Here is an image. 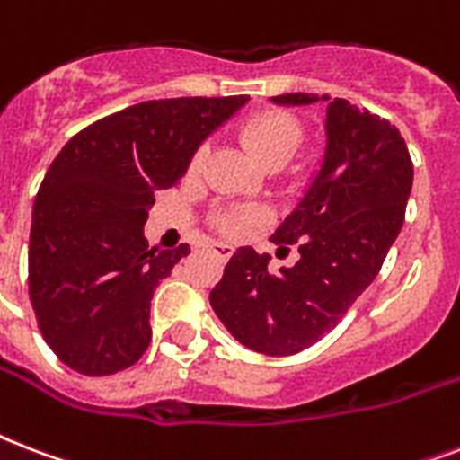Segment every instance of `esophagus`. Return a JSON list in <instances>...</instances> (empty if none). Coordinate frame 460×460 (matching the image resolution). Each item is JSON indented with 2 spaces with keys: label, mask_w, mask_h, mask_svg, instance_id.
Masks as SVG:
<instances>
[{
  "label": "esophagus",
  "mask_w": 460,
  "mask_h": 460,
  "mask_svg": "<svg viewBox=\"0 0 460 460\" xmlns=\"http://www.w3.org/2000/svg\"><path fill=\"white\" fill-rule=\"evenodd\" d=\"M209 251L222 260H229L231 255H234V248H231L229 243H224V241H212V243H209Z\"/></svg>",
  "instance_id": "esophagus-1"
}]
</instances>
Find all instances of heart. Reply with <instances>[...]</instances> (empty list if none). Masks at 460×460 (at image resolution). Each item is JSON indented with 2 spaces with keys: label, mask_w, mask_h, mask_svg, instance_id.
Wrapping results in <instances>:
<instances>
[{
  "label": "heart",
  "mask_w": 460,
  "mask_h": 460,
  "mask_svg": "<svg viewBox=\"0 0 460 460\" xmlns=\"http://www.w3.org/2000/svg\"><path fill=\"white\" fill-rule=\"evenodd\" d=\"M241 138H243L248 153L258 159L260 164H272V162L284 164L296 153V147L301 146L303 126L288 111L265 110L245 121L241 128ZM202 157H205V147H198L190 159V169H198ZM260 219H262V209L238 208L219 215V226L226 234L243 236L255 224H260Z\"/></svg>",
  "instance_id": "1"
}]
</instances>
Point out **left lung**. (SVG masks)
<instances>
[{
    "mask_svg": "<svg viewBox=\"0 0 460 460\" xmlns=\"http://www.w3.org/2000/svg\"><path fill=\"white\" fill-rule=\"evenodd\" d=\"M272 100L313 104L329 95ZM324 126L322 169L270 238L279 251L298 245V262L270 272L267 255L238 248L209 294L234 339L265 356H294L332 332L379 274L406 217L413 162L399 128L341 97L327 104Z\"/></svg>",
    "mask_w": 460,
    "mask_h": 460,
    "instance_id": "left-lung-1",
    "label": "left lung"
}]
</instances>
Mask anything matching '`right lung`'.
I'll use <instances>...</instances> for the list:
<instances>
[{
  "instance_id": "1",
  "label": "right lung",
  "mask_w": 460,
  "mask_h": 460,
  "mask_svg": "<svg viewBox=\"0 0 460 460\" xmlns=\"http://www.w3.org/2000/svg\"><path fill=\"white\" fill-rule=\"evenodd\" d=\"M245 102L248 95L133 104L75 133L54 157L32 205L28 294L42 339L71 370L104 377L147 350L155 288L190 252L188 243L147 248V209Z\"/></svg>"
}]
</instances>
